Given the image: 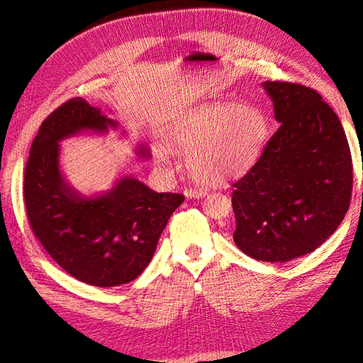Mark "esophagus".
<instances>
[{"label": "esophagus", "mask_w": 363, "mask_h": 363, "mask_svg": "<svg viewBox=\"0 0 363 363\" xmlns=\"http://www.w3.org/2000/svg\"><path fill=\"white\" fill-rule=\"evenodd\" d=\"M206 191L203 189H186L184 191V195L186 199H203V196H206Z\"/></svg>", "instance_id": "1"}]
</instances>
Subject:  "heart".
<instances>
[{
	"label": "heart",
	"instance_id": "obj_1",
	"mask_svg": "<svg viewBox=\"0 0 363 363\" xmlns=\"http://www.w3.org/2000/svg\"><path fill=\"white\" fill-rule=\"evenodd\" d=\"M267 136V119L251 104L215 103L182 118L171 128L167 145L189 155L188 171L203 186H219L238 177L256 160ZM160 167L163 151L156 152Z\"/></svg>",
	"mask_w": 363,
	"mask_h": 363
}]
</instances>
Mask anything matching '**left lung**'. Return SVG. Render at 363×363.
Segmentation results:
<instances>
[{
	"label": "left lung",
	"mask_w": 363,
	"mask_h": 363,
	"mask_svg": "<svg viewBox=\"0 0 363 363\" xmlns=\"http://www.w3.org/2000/svg\"><path fill=\"white\" fill-rule=\"evenodd\" d=\"M262 86L280 125L233 184V239L252 259L288 262L323 245L342 223L353 163L342 124L320 94L298 83Z\"/></svg>",
	"instance_id": "obj_1"
}]
</instances>
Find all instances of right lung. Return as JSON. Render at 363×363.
Segmentation results:
<instances>
[{"instance_id":"right-lung-1","label":"right lung","mask_w":363,"mask_h":363,"mask_svg":"<svg viewBox=\"0 0 363 363\" xmlns=\"http://www.w3.org/2000/svg\"><path fill=\"white\" fill-rule=\"evenodd\" d=\"M118 123L83 98H71L43 121L30 148L24 201L33 233L69 276L98 288L121 286L140 276L182 194L155 192L125 175L101 195L83 196L59 164L65 138L80 131L106 133ZM139 157H150L144 145Z\"/></svg>"}]
</instances>
